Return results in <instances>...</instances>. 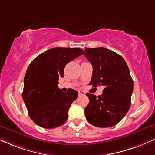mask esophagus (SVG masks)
I'll return each mask as SVG.
<instances>
[{
  "label": "esophagus",
  "instance_id": "esophagus-1",
  "mask_svg": "<svg viewBox=\"0 0 155 155\" xmlns=\"http://www.w3.org/2000/svg\"><path fill=\"white\" fill-rule=\"evenodd\" d=\"M78 93H79V95H83L85 94V93L83 91H78Z\"/></svg>",
  "mask_w": 155,
  "mask_h": 155
}]
</instances>
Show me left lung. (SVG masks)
I'll list each match as a JSON object with an SVG mask.
<instances>
[{
    "label": "left lung",
    "instance_id": "left-lung-1",
    "mask_svg": "<svg viewBox=\"0 0 155 155\" xmlns=\"http://www.w3.org/2000/svg\"><path fill=\"white\" fill-rule=\"evenodd\" d=\"M85 51L93 68L89 85L104 86L98 97L86 93L89 104L85 108V117L95 127H113L125 116L131 106L134 82L129 68L121 55L110 49L97 47Z\"/></svg>",
    "mask_w": 155,
    "mask_h": 155
}]
</instances>
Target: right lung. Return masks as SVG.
<instances>
[{
    "instance_id": "add662e5",
    "label": "right lung",
    "mask_w": 155,
    "mask_h": 155,
    "mask_svg": "<svg viewBox=\"0 0 155 155\" xmlns=\"http://www.w3.org/2000/svg\"><path fill=\"white\" fill-rule=\"evenodd\" d=\"M80 48L55 47L36 57L26 70L22 98L28 115L36 124L53 129L64 124L72 103L78 92L69 89L64 93L58 88L59 78L64 77V67L83 55Z\"/></svg>"
}]
</instances>
